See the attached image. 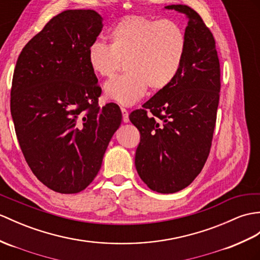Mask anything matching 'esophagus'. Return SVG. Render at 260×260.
Listing matches in <instances>:
<instances>
[{
    "instance_id": "esophagus-1",
    "label": "esophagus",
    "mask_w": 260,
    "mask_h": 260,
    "mask_svg": "<svg viewBox=\"0 0 260 260\" xmlns=\"http://www.w3.org/2000/svg\"><path fill=\"white\" fill-rule=\"evenodd\" d=\"M120 111H122V114H123V122H124V123H128V122H129L128 111L126 110V108H124V107L120 108Z\"/></svg>"
}]
</instances>
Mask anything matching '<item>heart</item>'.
Listing matches in <instances>:
<instances>
[{
  "mask_svg": "<svg viewBox=\"0 0 260 260\" xmlns=\"http://www.w3.org/2000/svg\"><path fill=\"white\" fill-rule=\"evenodd\" d=\"M110 45L100 41L90 44L86 59L93 74L111 77L125 61V75L105 84L108 100L131 106L149 86L161 90L174 82L182 69L187 48L184 28L171 20H154L128 15L108 32Z\"/></svg>",
  "mask_w": 260,
  "mask_h": 260,
  "instance_id": "obj_1",
  "label": "heart"
}]
</instances>
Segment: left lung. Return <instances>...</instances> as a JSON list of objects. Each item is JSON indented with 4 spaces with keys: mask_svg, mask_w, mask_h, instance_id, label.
I'll use <instances>...</instances> for the list:
<instances>
[{
    "mask_svg": "<svg viewBox=\"0 0 260 260\" xmlns=\"http://www.w3.org/2000/svg\"><path fill=\"white\" fill-rule=\"evenodd\" d=\"M186 15V55L170 86L131 113L141 133L136 171L150 189L171 194L184 189L202 172L212 146L219 103L220 66L215 40L197 12L167 5ZM150 114L147 115V111Z\"/></svg>",
    "mask_w": 260,
    "mask_h": 260,
    "instance_id": "8db88e82",
    "label": "left lung"
}]
</instances>
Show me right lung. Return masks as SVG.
I'll return each mask as SVG.
<instances>
[{
	"mask_svg": "<svg viewBox=\"0 0 260 260\" xmlns=\"http://www.w3.org/2000/svg\"><path fill=\"white\" fill-rule=\"evenodd\" d=\"M102 16L69 10L24 46L14 70L11 114L27 164L40 182L75 194L93 182L122 123L119 107L99 106L102 89L86 59Z\"/></svg>",
	"mask_w": 260,
	"mask_h": 260,
	"instance_id": "obj_1",
	"label": "right lung"
}]
</instances>
